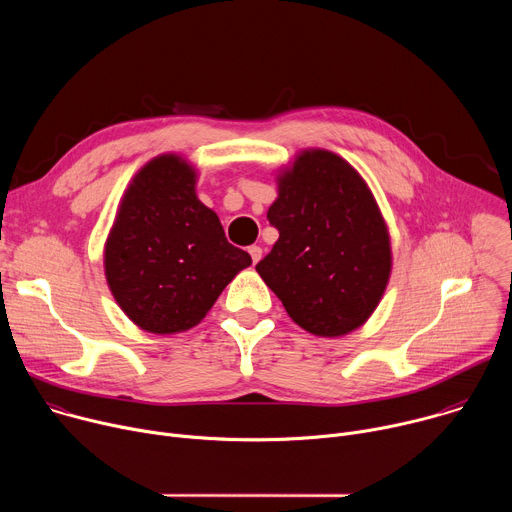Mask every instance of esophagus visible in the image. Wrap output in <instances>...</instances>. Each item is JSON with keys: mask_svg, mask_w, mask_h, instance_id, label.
<instances>
[{"mask_svg": "<svg viewBox=\"0 0 512 512\" xmlns=\"http://www.w3.org/2000/svg\"><path fill=\"white\" fill-rule=\"evenodd\" d=\"M249 255H251L253 263H259V259H261V255H263V249L257 247V245H253V247H249Z\"/></svg>", "mask_w": 512, "mask_h": 512, "instance_id": "esophagus-1", "label": "esophagus"}]
</instances>
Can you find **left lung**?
<instances>
[{
    "instance_id": "8db88e82",
    "label": "left lung",
    "mask_w": 512,
    "mask_h": 512,
    "mask_svg": "<svg viewBox=\"0 0 512 512\" xmlns=\"http://www.w3.org/2000/svg\"><path fill=\"white\" fill-rule=\"evenodd\" d=\"M275 182L267 218L279 239L255 269L300 328L350 334L377 310L393 269L381 208L344 158L320 148L296 154Z\"/></svg>"
}]
</instances>
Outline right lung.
<instances>
[{"label":"right lung","instance_id":"1","mask_svg":"<svg viewBox=\"0 0 512 512\" xmlns=\"http://www.w3.org/2000/svg\"><path fill=\"white\" fill-rule=\"evenodd\" d=\"M196 168L162 154L129 182L105 241L103 265L123 314L152 334L200 324L223 289L251 265L214 210L196 196Z\"/></svg>","mask_w":512,"mask_h":512}]
</instances>
